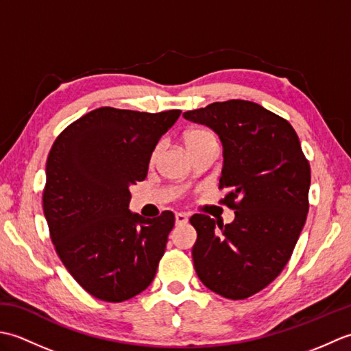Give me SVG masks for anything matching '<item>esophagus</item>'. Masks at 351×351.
I'll return each instance as SVG.
<instances>
[{"instance_id": "esophagus-1", "label": "esophagus", "mask_w": 351, "mask_h": 351, "mask_svg": "<svg viewBox=\"0 0 351 351\" xmlns=\"http://www.w3.org/2000/svg\"><path fill=\"white\" fill-rule=\"evenodd\" d=\"M175 221L176 225H185L189 221V215L185 213H176L175 214Z\"/></svg>"}]
</instances>
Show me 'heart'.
I'll list each match as a JSON object with an SVG mask.
<instances>
[{"label": "heart", "instance_id": "heart-1", "mask_svg": "<svg viewBox=\"0 0 351 351\" xmlns=\"http://www.w3.org/2000/svg\"><path fill=\"white\" fill-rule=\"evenodd\" d=\"M185 145H187L189 151H193V149L202 147L206 145H217V138H215L214 134L208 130H191L187 134H185ZM160 146L154 147V151L151 154V161H155L156 155H158Z\"/></svg>", "mask_w": 351, "mask_h": 351}]
</instances>
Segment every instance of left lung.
I'll use <instances>...</instances> for the list:
<instances>
[{
    "label": "left lung",
    "instance_id": "8db88e82",
    "mask_svg": "<svg viewBox=\"0 0 351 351\" xmlns=\"http://www.w3.org/2000/svg\"><path fill=\"white\" fill-rule=\"evenodd\" d=\"M223 145L221 204L235 210L229 225L195 214L191 255L206 288L243 300L271 283L287 265L309 210L311 167L285 119L259 104L230 99L185 111Z\"/></svg>",
    "mask_w": 351,
    "mask_h": 351
}]
</instances>
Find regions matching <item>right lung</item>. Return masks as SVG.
Masks as SVG:
<instances>
[{
  "instance_id": "obj_1",
  "label": "right lung",
  "mask_w": 351,
  "mask_h": 351,
  "mask_svg": "<svg viewBox=\"0 0 351 351\" xmlns=\"http://www.w3.org/2000/svg\"><path fill=\"white\" fill-rule=\"evenodd\" d=\"M180 114L101 107L71 123L51 147L42 197L51 241L96 299L125 302L155 278L175 214L131 213L130 187L145 180L154 147Z\"/></svg>"
}]
</instances>
